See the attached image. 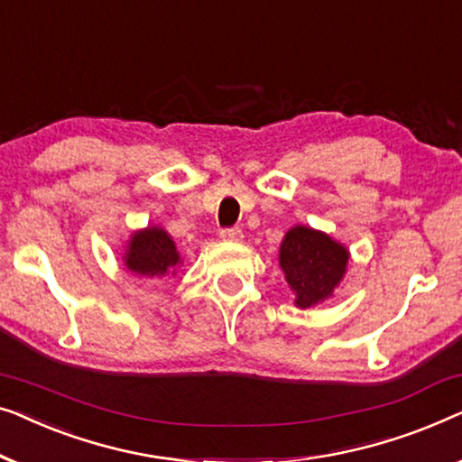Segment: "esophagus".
<instances>
[{
	"mask_svg": "<svg viewBox=\"0 0 462 462\" xmlns=\"http://www.w3.org/2000/svg\"><path fill=\"white\" fill-rule=\"evenodd\" d=\"M219 238L226 240V243H240L243 240V230L240 228H224L219 232Z\"/></svg>",
	"mask_w": 462,
	"mask_h": 462,
	"instance_id": "esophagus-1",
	"label": "esophagus"
}]
</instances>
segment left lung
Listing matches in <instances>:
<instances>
[{"label":"left lung","instance_id":"left-lung-1","mask_svg":"<svg viewBox=\"0 0 462 462\" xmlns=\"http://www.w3.org/2000/svg\"><path fill=\"white\" fill-rule=\"evenodd\" d=\"M297 308H311L333 297L347 270L349 251L320 230L295 226L281 245L278 255Z\"/></svg>","mask_w":462,"mask_h":462}]
</instances>
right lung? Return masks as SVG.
Listing matches in <instances>:
<instances>
[{
    "label": "right lung",
    "instance_id": "1",
    "mask_svg": "<svg viewBox=\"0 0 462 462\" xmlns=\"http://www.w3.org/2000/svg\"><path fill=\"white\" fill-rule=\"evenodd\" d=\"M123 262L134 274L161 278L165 274H175L173 270L181 263V259L173 238L159 226H148L146 230L132 234Z\"/></svg>",
    "mask_w": 462,
    "mask_h": 462
}]
</instances>
